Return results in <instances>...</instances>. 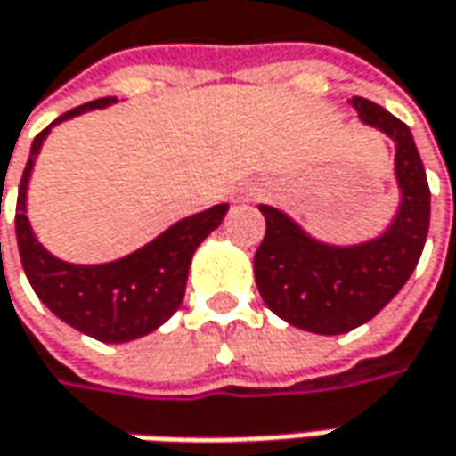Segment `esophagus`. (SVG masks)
Masks as SVG:
<instances>
[{
  "label": "esophagus",
  "instance_id": "obj_1",
  "mask_svg": "<svg viewBox=\"0 0 456 456\" xmlns=\"http://www.w3.org/2000/svg\"><path fill=\"white\" fill-rule=\"evenodd\" d=\"M256 195H258V190H256V187H246V190L238 195V200H254Z\"/></svg>",
  "mask_w": 456,
  "mask_h": 456
}]
</instances>
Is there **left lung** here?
Segmentation results:
<instances>
[{
  "instance_id": "1",
  "label": "left lung",
  "mask_w": 456,
  "mask_h": 456,
  "mask_svg": "<svg viewBox=\"0 0 456 456\" xmlns=\"http://www.w3.org/2000/svg\"><path fill=\"white\" fill-rule=\"evenodd\" d=\"M360 121L395 144L398 210L378 238L335 246L309 236L272 205H258L266 236L254 256L261 299L284 322L314 335H342L394 299L416 269L429 233L431 192L411 129L368 98L353 96Z\"/></svg>"
}]
</instances>
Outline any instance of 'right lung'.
<instances>
[{"mask_svg":"<svg viewBox=\"0 0 456 456\" xmlns=\"http://www.w3.org/2000/svg\"><path fill=\"white\" fill-rule=\"evenodd\" d=\"M118 98H96L55 118L32 142L17 192V246L35 294L55 317L101 342H132L154 332L180 309L192 254L220 225L228 202L187 216L134 254L106 264H70L53 256L37 240L27 218V187L35 159L53 126L73 116L114 106Z\"/></svg>","mask_w":456,"mask_h":456,"instance_id":"right-lung-1","label":"right lung"}]
</instances>
